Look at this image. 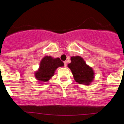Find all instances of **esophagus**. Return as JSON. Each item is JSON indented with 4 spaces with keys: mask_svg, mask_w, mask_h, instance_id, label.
<instances>
[{
    "mask_svg": "<svg viewBox=\"0 0 124 124\" xmlns=\"http://www.w3.org/2000/svg\"><path fill=\"white\" fill-rule=\"evenodd\" d=\"M64 63V66H65V67H66V65H67V63H66V61H64L63 62Z\"/></svg>",
    "mask_w": 124,
    "mask_h": 124,
    "instance_id": "esophagus-1",
    "label": "esophagus"
}]
</instances>
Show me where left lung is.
Segmentation results:
<instances>
[{
	"mask_svg": "<svg viewBox=\"0 0 124 124\" xmlns=\"http://www.w3.org/2000/svg\"><path fill=\"white\" fill-rule=\"evenodd\" d=\"M76 82L83 85H90L94 79V72L80 56L71 57V63L68 65Z\"/></svg>",
	"mask_w": 124,
	"mask_h": 124,
	"instance_id": "8db88e82",
	"label": "left lung"
}]
</instances>
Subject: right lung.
<instances>
[{"label":"right lung","mask_w":124,"mask_h":124,"mask_svg":"<svg viewBox=\"0 0 124 124\" xmlns=\"http://www.w3.org/2000/svg\"><path fill=\"white\" fill-rule=\"evenodd\" d=\"M39 65V69L35 73V76L40 82H46L54 76L56 68L63 66L64 63L59 58H53L46 56L41 60Z\"/></svg>","instance_id":"add662e5"}]
</instances>
